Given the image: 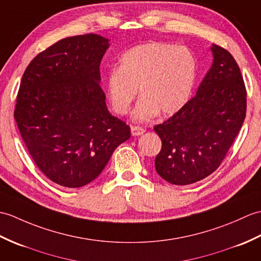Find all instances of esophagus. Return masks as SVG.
<instances>
[{"label": "esophagus", "mask_w": 261, "mask_h": 261, "mask_svg": "<svg viewBox=\"0 0 261 261\" xmlns=\"http://www.w3.org/2000/svg\"><path fill=\"white\" fill-rule=\"evenodd\" d=\"M132 135L133 136H140L142 134H144L145 133V129L143 128V127L141 126H132Z\"/></svg>", "instance_id": "obj_1"}]
</instances>
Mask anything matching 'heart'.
I'll list each match as a JSON object with an SVG mask.
<instances>
[{"label": "heart", "mask_w": 261, "mask_h": 261, "mask_svg": "<svg viewBox=\"0 0 261 261\" xmlns=\"http://www.w3.org/2000/svg\"><path fill=\"white\" fill-rule=\"evenodd\" d=\"M196 77V59L181 45L150 42L127 50L118 69L107 77V94L117 115L128 113L140 89L142 99L134 112L137 120H148L159 112L173 115L189 100Z\"/></svg>", "instance_id": "heart-1"}]
</instances>
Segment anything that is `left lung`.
I'll return each instance as SVG.
<instances>
[{
	"mask_svg": "<svg viewBox=\"0 0 261 261\" xmlns=\"http://www.w3.org/2000/svg\"><path fill=\"white\" fill-rule=\"evenodd\" d=\"M211 49L212 67L196 95L154 126L162 141L156 172L175 185L195 183L216 171L246 118L247 90L238 63L220 45Z\"/></svg>",
	"mask_w": 261,
	"mask_h": 261,
	"instance_id": "8db88e82",
	"label": "left lung"
}]
</instances>
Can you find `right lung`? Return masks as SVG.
<instances>
[{
  "label": "right lung",
  "mask_w": 261,
  "mask_h": 261,
  "mask_svg": "<svg viewBox=\"0 0 261 261\" xmlns=\"http://www.w3.org/2000/svg\"><path fill=\"white\" fill-rule=\"evenodd\" d=\"M108 40L94 33L61 39L33 58L22 76L14 118L34 163L66 188L90 183L130 127L109 114L99 86Z\"/></svg>",
  "instance_id": "1"
}]
</instances>
